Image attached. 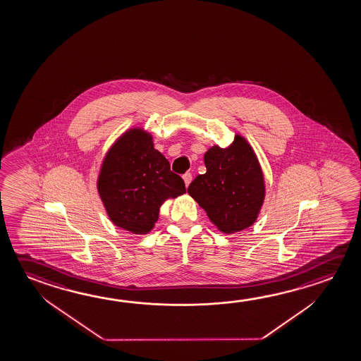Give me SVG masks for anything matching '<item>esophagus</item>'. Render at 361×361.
I'll return each mask as SVG.
<instances>
[{
	"instance_id": "34e87169",
	"label": "esophagus",
	"mask_w": 361,
	"mask_h": 361,
	"mask_svg": "<svg viewBox=\"0 0 361 361\" xmlns=\"http://www.w3.org/2000/svg\"><path fill=\"white\" fill-rule=\"evenodd\" d=\"M183 183H185V186H186V188H188V186H189V185H190V183H191V181H192V175H191V173H190V172H186V173H185V175H183Z\"/></svg>"
}]
</instances>
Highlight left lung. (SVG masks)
<instances>
[{"label": "left lung", "mask_w": 361, "mask_h": 361, "mask_svg": "<svg viewBox=\"0 0 361 361\" xmlns=\"http://www.w3.org/2000/svg\"><path fill=\"white\" fill-rule=\"evenodd\" d=\"M207 172L188 192L219 231L234 234L255 224L266 197V183L255 149L235 135L226 148L214 145L204 154Z\"/></svg>", "instance_id": "1"}]
</instances>
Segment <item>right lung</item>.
I'll return each mask as SVG.
<instances>
[{"label":"right lung","instance_id":"add662e5","mask_svg":"<svg viewBox=\"0 0 361 361\" xmlns=\"http://www.w3.org/2000/svg\"><path fill=\"white\" fill-rule=\"evenodd\" d=\"M97 190L113 224L138 235L154 229L166 200L186 192L183 178L141 127L126 130L106 151Z\"/></svg>","mask_w":361,"mask_h":361}]
</instances>
